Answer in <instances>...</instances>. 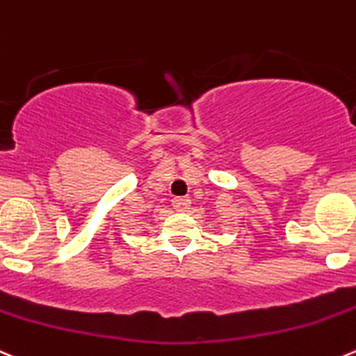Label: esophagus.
<instances>
[{
	"label": "esophagus",
	"mask_w": 356,
	"mask_h": 356,
	"mask_svg": "<svg viewBox=\"0 0 356 356\" xmlns=\"http://www.w3.org/2000/svg\"><path fill=\"white\" fill-rule=\"evenodd\" d=\"M172 205L177 212H186L191 207V198L189 196H177V198L172 200Z\"/></svg>",
	"instance_id": "esophagus-1"
}]
</instances>
